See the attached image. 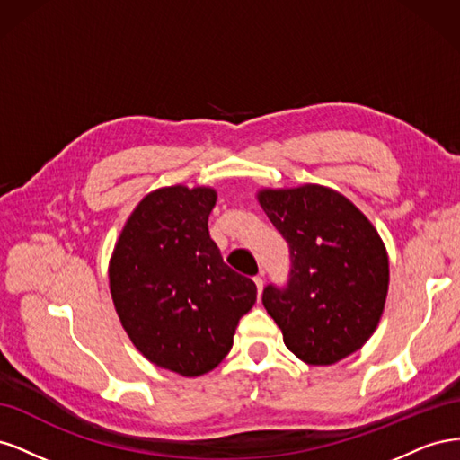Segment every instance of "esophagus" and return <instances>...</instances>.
Masks as SVG:
<instances>
[{
	"instance_id": "34e87169",
	"label": "esophagus",
	"mask_w": 460,
	"mask_h": 460,
	"mask_svg": "<svg viewBox=\"0 0 460 460\" xmlns=\"http://www.w3.org/2000/svg\"><path fill=\"white\" fill-rule=\"evenodd\" d=\"M253 282H255V286H257V291L261 294V291H262V286H264L262 278H261V276H255V278H253Z\"/></svg>"
}]
</instances>
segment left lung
Wrapping results in <instances>:
<instances>
[{
    "instance_id": "left-lung-1",
    "label": "left lung",
    "mask_w": 460,
    "mask_h": 460,
    "mask_svg": "<svg viewBox=\"0 0 460 460\" xmlns=\"http://www.w3.org/2000/svg\"><path fill=\"white\" fill-rule=\"evenodd\" d=\"M257 199L289 245L288 286L262 291L288 349L316 367L358 351L387 297L389 261L380 234L345 196L318 184L261 190Z\"/></svg>"
}]
</instances>
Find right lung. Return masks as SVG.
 I'll use <instances>...</instances> for the list:
<instances>
[{
	"label": "right lung",
	"instance_id": "add662e5",
	"mask_svg": "<svg viewBox=\"0 0 460 460\" xmlns=\"http://www.w3.org/2000/svg\"><path fill=\"white\" fill-rule=\"evenodd\" d=\"M213 188H159L136 205L109 262L122 328L149 363L201 376L228 355L257 286L222 261L207 220Z\"/></svg>",
	"mask_w": 460,
	"mask_h": 460
}]
</instances>
